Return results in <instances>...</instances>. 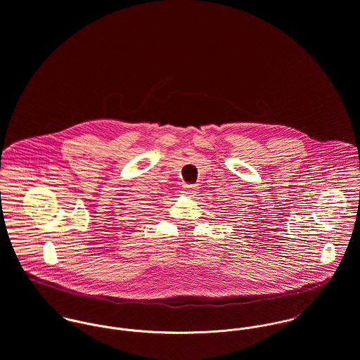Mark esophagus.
Listing matches in <instances>:
<instances>
[{
  "label": "esophagus",
  "mask_w": 360,
  "mask_h": 360,
  "mask_svg": "<svg viewBox=\"0 0 360 360\" xmlns=\"http://www.w3.org/2000/svg\"><path fill=\"white\" fill-rule=\"evenodd\" d=\"M182 192L185 193V195H192L193 193V191H195V185H191V184H185L184 186H182Z\"/></svg>",
  "instance_id": "obj_1"
}]
</instances>
